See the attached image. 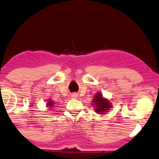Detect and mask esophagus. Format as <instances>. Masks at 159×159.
Here are the masks:
<instances>
[{
    "mask_svg": "<svg viewBox=\"0 0 159 159\" xmlns=\"http://www.w3.org/2000/svg\"><path fill=\"white\" fill-rule=\"evenodd\" d=\"M71 97H72L73 98H76L78 97V95L76 93H73L72 95H71Z\"/></svg>",
    "mask_w": 159,
    "mask_h": 159,
    "instance_id": "esophagus-1",
    "label": "esophagus"
}]
</instances>
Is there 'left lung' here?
I'll list each match as a JSON object with an SVG mask.
<instances>
[{"mask_svg":"<svg viewBox=\"0 0 159 159\" xmlns=\"http://www.w3.org/2000/svg\"><path fill=\"white\" fill-rule=\"evenodd\" d=\"M92 105L94 107L95 111L101 115L107 113L112 107L111 101L105 98L101 92L95 94L92 101Z\"/></svg>","mask_w":159,"mask_h":159,"instance_id":"left-lung-1","label":"left lung"}]
</instances>
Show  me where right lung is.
Listing matches in <instances>:
<instances>
[{
  "instance_id": "right-lung-1",
  "label": "right lung",
  "mask_w": 159,
  "mask_h": 159,
  "mask_svg": "<svg viewBox=\"0 0 159 159\" xmlns=\"http://www.w3.org/2000/svg\"><path fill=\"white\" fill-rule=\"evenodd\" d=\"M54 105H55V102H54L52 98H49V99H47V101H46V107H49L50 110L54 109L53 107H54Z\"/></svg>"
}]
</instances>
